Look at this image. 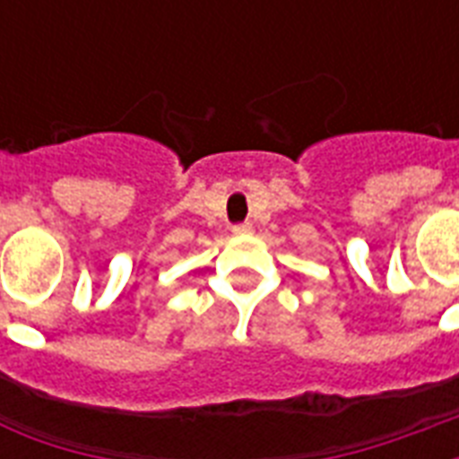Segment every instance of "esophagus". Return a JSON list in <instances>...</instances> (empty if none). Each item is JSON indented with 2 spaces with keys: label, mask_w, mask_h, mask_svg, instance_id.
<instances>
[{
  "label": "esophagus",
  "mask_w": 459,
  "mask_h": 459,
  "mask_svg": "<svg viewBox=\"0 0 459 459\" xmlns=\"http://www.w3.org/2000/svg\"><path fill=\"white\" fill-rule=\"evenodd\" d=\"M247 233H252V223H238V226H233V236H247Z\"/></svg>",
  "instance_id": "obj_1"
}]
</instances>
